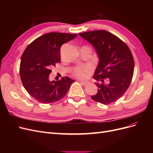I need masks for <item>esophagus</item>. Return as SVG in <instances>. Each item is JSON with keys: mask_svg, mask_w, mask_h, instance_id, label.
I'll return each instance as SVG.
<instances>
[{"mask_svg": "<svg viewBox=\"0 0 153 153\" xmlns=\"http://www.w3.org/2000/svg\"><path fill=\"white\" fill-rule=\"evenodd\" d=\"M78 82H80V84H82V85H86L87 84V82H85V81H80V80H79Z\"/></svg>", "mask_w": 153, "mask_h": 153, "instance_id": "1", "label": "esophagus"}]
</instances>
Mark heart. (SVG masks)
Listing matches in <instances>:
<instances>
[{
  "label": "heart",
  "instance_id": "heart-1",
  "mask_svg": "<svg viewBox=\"0 0 153 153\" xmlns=\"http://www.w3.org/2000/svg\"><path fill=\"white\" fill-rule=\"evenodd\" d=\"M91 71L92 68L89 66H78L73 69L71 73L74 76L84 79L87 78Z\"/></svg>",
  "mask_w": 153,
  "mask_h": 153
}]
</instances>
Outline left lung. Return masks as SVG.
I'll use <instances>...</instances> for the list:
<instances>
[{
  "instance_id": "left-lung-1",
  "label": "left lung",
  "mask_w": 153,
  "mask_h": 153,
  "mask_svg": "<svg viewBox=\"0 0 153 153\" xmlns=\"http://www.w3.org/2000/svg\"><path fill=\"white\" fill-rule=\"evenodd\" d=\"M79 35L94 46L100 57L93 77L102 83L96 84L98 92L91 98L103 105L114 103L131 84L135 63L130 49L117 36L106 30L89 31ZM105 79L109 80L108 84H104Z\"/></svg>"
}]
</instances>
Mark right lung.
<instances>
[{
	"mask_svg": "<svg viewBox=\"0 0 153 153\" xmlns=\"http://www.w3.org/2000/svg\"><path fill=\"white\" fill-rule=\"evenodd\" d=\"M77 34L50 32L30 43L23 53L20 75L25 90L41 103H54L66 94L72 83L68 76L50 82L51 68L61 61V46L73 39Z\"/></svg>",
	"mask_w": 153,
	"mask_h": 153,
	"instance_id": "1",
	"label": "right lung"
}]
</instances>
